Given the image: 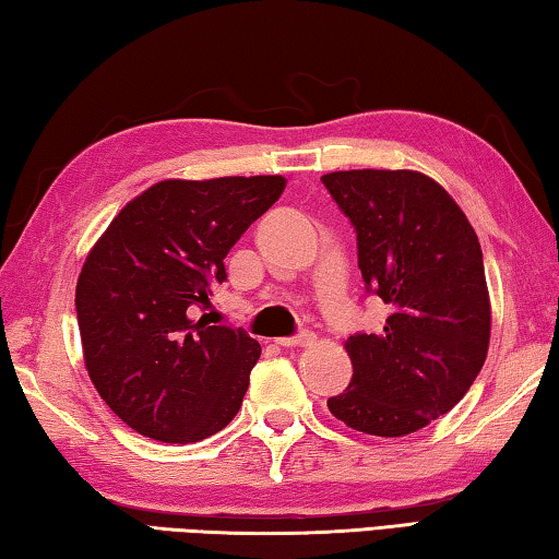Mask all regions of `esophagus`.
<instances>
[{
	"mask_svg": "<svg viewBox=\"0 0 559 559\" xmlns=\"http://www.w3.org/2000/svg\"><path fill=\"white\" fill-rule=\"evenodd\" d=\"M276 343L281 345V347H310L316 343V333H300V335H296V337H281V340H276Z\"/></svg>",
	"mask_w": 559,
	"mask_h": 559,
	"instance_id": "esophagus-1",
	"label": "esophagus"
}]
</instances>
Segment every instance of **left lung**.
Instances as JSON below:
<instances>
[{
	"label": "left lung",
	"mask_w": 559,
	"mask_h": 559,
	"mask_svg": "<svg viewBox=\"0 0 559 559\" xmlns=\"http://www.w3.org/2000/svg\"><path fill=\"white\" fill-rule=\"evenodd\" d=\"M357 231L365 286L390 310L353 335V380L330 414L370 437H406L453 409L486 362L490 296L478 236L437 179L416 169L320 177Z\"/></svg>",
	"instance_id": "1"
}]
</instances>
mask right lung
I'll return each mask as SVG.
<instances>
[{"label": "right lung", "instance_id": "1", "mask_svg": "<svg viewBox=\"0 0 559 559\" xmlns=\"http://www.w3.org/2000/svg\"><path fill=\"white\" fill-rule=\"evenodd\" d=\"M283 189L281 175L163 179L93 243L75 283L83 362L130 429L194 443L241 409L261 345L192 306H210L226 253Z\"/></svg>", "mask_w": 559, "mask_h": 559}]
</instances>
